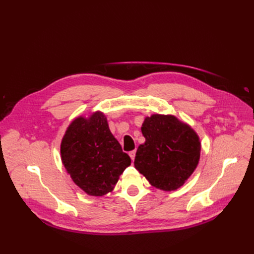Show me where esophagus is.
<instances>
[{
    "label": "esophagus",
    "instance_id": "34e87169",
    "mask_svg": "<svg viewBox=\"0 0 254 254\" xmlns=\"http://www.w3.org/2000/svg\"><path fill=\"white\" fill-rule=\"evenodd\" d=\"M129 156H130V158H131V160L133 161L134 158H135V150L130 151V152H129Z\"/></svg>",
    "mask_w": 254,
    "mask_h": 254
}]
</instances>
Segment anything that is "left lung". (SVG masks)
<instances>
[{
    "instance_id": "1",
    "label": "left lung",
    "mask_w": 254,
    "mask_h": 254,
    "mask_svg": "<svg viewBox=\"0 0 254 254\" xmlns=\"http://www.w3.org/2000/svg\"><path fill=\"white\" fill-rule=\"evenodd\" d=\"M141 130L145 143L136 150L134 167L156 189L181 188L200 159L201 143L195 130L174 115L158 113L145 118Z\"/></svg>"
}]
</instances>
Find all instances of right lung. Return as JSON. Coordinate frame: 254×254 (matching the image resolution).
I'll return each instance as SVG.
<instances>
[{
    "mask_svg": "<svg viewBox=\"0 0 254 254\" xmlns=\"http://www.w3.org/2000/svg\"><path fill=\"white\" fill-rule=\"evenodd\" d=\"M60 153L67 174L89 196L101 197L112 191L120 176L131 163L101 111L88 118H76L68 125Z\"/></svg>",
    "mask_w": 254,
    "mask_h": 254,
    "instance_id": "1",
    "label": "right lung"
}]
</instances>
